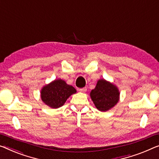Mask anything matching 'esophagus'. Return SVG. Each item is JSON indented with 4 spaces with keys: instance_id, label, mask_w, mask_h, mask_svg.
Masks as SVG:
<instances>
[{
    "instance_id": "esophagus-1",
    "label": "esophagus",
    "mask_w": 159,
    "mask_h": 159,
    "mask_svg": "<svg viewBox=\"0 0 159 159\" xmlns=\"http://www.w3.org/2000/svg\"><path fill=\"white\" fill-rule=\"evenodd\" d=\"M86 91H87V89H86V87L82 88V89H79V91L83 92V93H85V92H86Z\"/></svg>"
}]
</instances>
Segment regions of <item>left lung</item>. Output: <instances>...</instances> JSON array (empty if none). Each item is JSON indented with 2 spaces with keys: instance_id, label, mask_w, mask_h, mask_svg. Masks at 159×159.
<instances>
[{
  "instance_id": "left-lung-1",
  "label": "left lung",
  "mask_w": 159,
  "mask_h": 159,
  "mask_svg": "<svg viewBox=\"0 0 159 159\" xmlns=\"http://www.w3.org/2000/svg\"><path fill=\"white\" fill-rule=\"evenodd\" d=\"M119 96L116 86L105 79L98 80L96 88L90 93L95 106L100 111H107L116 105Z\"/></svg>"
}]
</instances>
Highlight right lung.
I'll return each instance as SVG.
<instances>
[{
  "label": "right lung",
  "instance_id": "1",
  "mask_svg": "<svg viewBox=\"0 0 159 159\" xmlns=\"http://www.w3.org/2000/svg\"><path fill=\"white\" fill-rule=\"evenodd\" d=\"M75 93L76 90L66 84L65 80L57 79L42 88L41 97L43 102L49 107L58 108L63 106L66 100Z\"/></svg>",
  "mask_w": 159,
  "mask_h": 159
}]
</instances>
